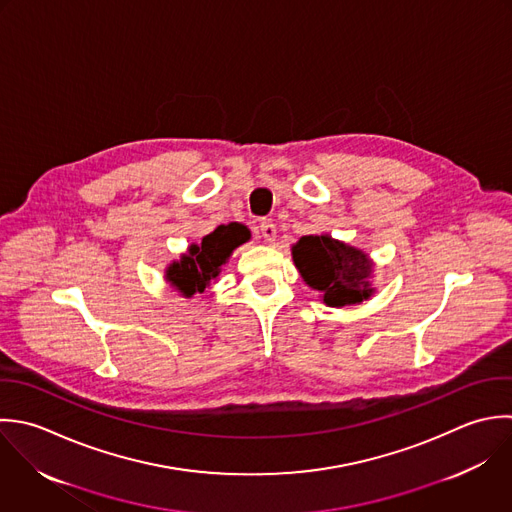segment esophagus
<instances>
[{
  "label": "esophagus",
  "mask_w": 512,
  "mask_h": 512,
  "mask_svg": "<svg viewBox=\"0 0 512 512\" xmlns=\"http://www.w3.org/2000/svg\"><path fill=\"white\" fill-rule=\"evenodd\" d=\"M259 233H261V237H263L265 241L273 243L275 237H277V227H275L271 221H263V223L259 225Z\"/></svg>",
  "instance_id": "34e87169"
}]
</instances>
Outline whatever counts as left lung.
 Wrapping results in <instances>:
<instances>
[{
    "mask_svg": "<svg viewBox=\"0 0 512 512\" xmlns=\"http://www.w3.org/2000/svg\"><path fill=\"white\" fill-rule=\"evenodd\" d=\"M303 281L319 291L327 307L361 305L375 295V261L359 247L329 233L305 235L291 247Z\"/></svg>",
    "mask_w": 512,
    "mask_h": 512,
    "instance_id": "left-lung-1",
    "label": "left lung"
}]
</instances>
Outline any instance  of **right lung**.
I'll return each instance as SVG.
<instances>
[{"mask_svg": "<svg viewBox=\"0 0 512 512\" xmlns=\"http://www.w3.org/2000/svg\"><path fill=\"white\" fill-rule=\"evenodd\" d=\"M251 239V231L243 223L219 225L205 235L201 243H191L177 261L165 267V281L173 291L191 299L203 293L211 281H217L221 267L229 261L233 251Z\"/></svg>", "mask_w": 512, "mask_h": 512, "instance_id": "add662e5", "label": "right lung"}]
</instances>
